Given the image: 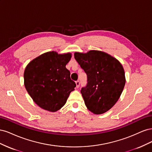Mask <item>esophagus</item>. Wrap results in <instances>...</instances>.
Listing matches in <instances>:
<instances>
[{
	"label": "esophagus",
	"mask_w": 152,
	"mask_h": 152,
	"mask_svg": "<svg viewBox=\"0 0 152 152\" xmlns=\"http://www.w3.org/2000/svg\"><path fill=\"white\" fill-rule=\"evenodd\" d=\"M75 84H76L77 88H79V86H80V81H79V80H77V81L75 82Z\"/></svg>",
	"instance_id": "obj_1"
}]
</instances>
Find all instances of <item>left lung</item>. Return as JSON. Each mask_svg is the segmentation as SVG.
<instances>
[{"mask_svg":"<svg viewBox=\"0 0 152 152\" xmlns=\"http://www.w3.org/2000/svg\"><path fill=\"white\" fill-rule=\"evenodd\" d=\"M74 57L87 74V85L80 93L87 109L97 115L108 111L120 98L126 84L121 63L100 50L76 52Z\"/></svg>","mask_w":152,"mask_h":152,"instance_id":"8db88e82","label":"left lung"}]
</instances>
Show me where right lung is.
<instances>
[{
	"mask_svg": "<svg viewBox=\"0 0 152 152\" xmlns=\"http://www.w3.org/2000/svg\"><path fill=\"white\" fill-rule=\"evenodd\" d=\"M71 53H44L31 61L24 72L25 88L39 107L54 112L66 102L76 84L66 68Z\"/></svg>",
	"mask_w": 152,
	"mask_h": 152,
	"instance_id": "add662e5",
	"label": "right lung"
}]
</instances>
